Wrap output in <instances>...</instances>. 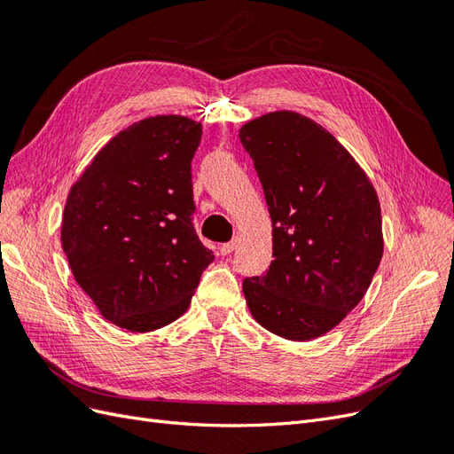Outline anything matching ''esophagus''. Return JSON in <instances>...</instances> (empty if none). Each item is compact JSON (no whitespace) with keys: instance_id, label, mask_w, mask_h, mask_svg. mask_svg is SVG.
I'll list each match as a JSON object with an SVG mask.
<instances>
[{"instance_id":"34e87169","label":"esophagus","mask_w":454,"mask_h":454,"mask_svg":"<svg viewBox=\"0 0 454 454\" xmlns=\"http://www.w3.org/2000/svg\"><path fill=\"white\" fill-rule=\"evenodd\" d=\"M237 244H239V240L235 239V240H231V242H227V244H222L219 246V252H222V255H231L232 252L237 250Z\"/></svg>"}]
</instances>
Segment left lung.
Returning a JSON list of instances; mask_svg holds the SVG:
<instances>
[{
  "mask_svg": "<svg viewBox=\"0 0 454 454\" xmlns=\"http://www.w3.org/2000/svg\"><path fill=\"white\" fill-rule=\"evenodd\" d=\"M272 219V261L244 278L254 318L310 340L360 303L382 257L380 204L369 177L332 134L295 112L240 129Z\"/></svg>",
  "mask_w": 454,
  "mask_h": 454,
  "instance_id": "1",
  "label": "left lung"
}]
</instances>
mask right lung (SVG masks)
Listing matches in <instances>:
<instances>
[{
  "label": "right lung",
  "instance_id": "obj_1",
  "mask_svg": "<svg viewBox=\"0 0 454 454\" xmlns=\"http://www.w3.org/2000/svg\"><path fill=\"white\" fill-rule=\"evenodd\" d=\"M200 122L157 115L121 130L74 184L62 248L106 320L153 332L187 310L214 261L195 225L191 160Z\"/></svg>",
  "mask_w": 454,
  "mask_h": 454
}]
</instances>
